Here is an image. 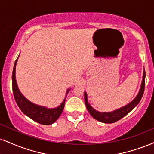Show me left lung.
<instances>
[{
    "mask_svg": "<svg viewBox=\"0 0 154 154\" xmlns=\"http://www.w3.org/2000/svg\"><path fill=\"white\" fill-rule=\"evenodd\" d=\"M145 77H146V72H143V81L139 93L138 94L137 97L135 98L133 100L129 103L126 106L122 107V108L118 109L117 110H115L111 112H100L98 111L94 110L92 107L90 106V105L88 103V96H87L86 92H85V102L86 107L88 110L90 112V114L95 119L99 120L102 123H112L118 121L123 118L124 116H125L128 113L131 112V110L138 104V103L140 101L143 97L144 92V89H145Z\"/></svg>",
    "mask_w": 154,
    "mask_h": 154,
    "instance_id": "obj_1",
    "label": "left lung"
}]
</instances>
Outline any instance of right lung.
I'll list each match as a JSON object with an SVG mask.
<instances>
[{
	"label": "right lung",
	"instance_id": "add662e5",
	"mask_svg": "<svg viewBox=\"0 0 154 154\" xmlns=\"http://www.w3.org/2000/svg\"><path fill=\"white\" fill-rule=\"evenodd\" d=\"M16 62H17V59L15 62L14 69H13L12 88L14 99L17 103L18 106L26 116H27L28 117L34 120L37 123L42 124V125H51L54 123L58 119L64 110L65 100L61 104L60 106L54 109H47L46 107L38 106V105L33 104L31 102L27 100L19 92L17 84H16V76H15ZM69 90H68V91Z\"/></svg>",
	"mask_w": 154,
	"mask_h": 154
}]
</instances>
